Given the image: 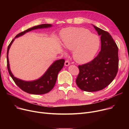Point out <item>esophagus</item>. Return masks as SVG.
Here are the masks:
<instances>
[{
  "label": "esophagus",
  "instance_id": "1",
  "mask_svg": "<svg viewBox=\"0 0 129 129\" xmlns=\"http://www.w3.org/2000/svg\"><path fill=\"white\" fill-rule=\"evenodd\" d=\"M70 63L69 61L68 60H66L65 62V66H67L70 65Z\"/></svg>",
  "mask_w": 129,
  "mask_h": 129
}]
</instances>
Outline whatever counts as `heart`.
Instances as JSON below:
<instances>
[{
	"mask_svg": "<svg viewBox=\"0 0 129 129\" xmlns=\"http://www.w3.org/2000/svg\"><path fill=\"white\" fill-rule=\"evenodd\" d=\"M62 43L65 48L73 50V56L76 62H90L98 51L100 39L96 35L84 28H69L62 33Z\"/></svg>",
	"mask_w": 129,
	"mask_h": 129,
	"instance_id": "b5f03b06",
	"label": "heart"
}]
</instances>
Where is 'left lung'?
<instances>
[{"mask_svg":"<svg viewBox=\"0 0 129 129\" xmlns=\"http://www.w3.org/2000/svg\"><path fill=\"white\" fill-rule=\"evenodd\" d=\"M100 36L101 50L91 62L78 65L76 83L79 88L88 92L103 90L116 77L119 66L118 47L107 31L93 25Z\"/></svg>","mask_w":129,"mask_h":129,"instance_id":"1","label":"left lung"}]
</instances>
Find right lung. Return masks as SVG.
Returning <instances> with one entry per match:
<instances>
[{"mask_svg":"<svg viewBox=\"0 0 129 129\" xmlns=\"http://www.w3.org/2000/svg\"><path fill=\"white\" fill-rule=\"evenodd\" d=\"M51 26L52 25L50 24H42L33 26L32 28L19 33L16 36L15 38L22 36L26 32L30 31L37 29L48 28ZM14 40L15 39L11 41L8 46L7 52V69L9 74L15 84L23 91L31 94H42L50 92L55 86L57 75L59 72L62 70L64 66L65 60L64 59H61L54 62L49 67L48 70L44 74V75L38 80L33 81V82H25V81L18 79L13 76L10 71L8 56L9 48Z\"/></svg>","mask_w":129,"mask_h":129,"instance_id":"right-lung-1","label":"right lung"}]
</instances>
